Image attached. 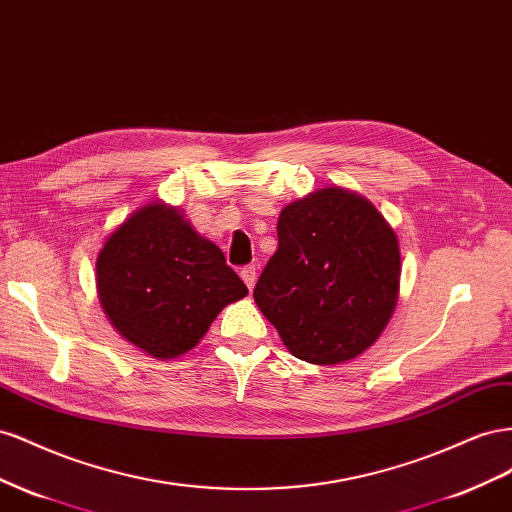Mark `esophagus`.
Returning <instances> with one entry per match:
<instances>
[{"label":"esophagus","instance_id":"34e87169","mask_svg":"<svg viewBox=\"0 0 512 512\" xmlns=\"http://www.w3.org/2000/svg\"><path fill=\"white\" fill-rule=\"evenodd\" d=\"M240 276H242V281L246 283V287L253 289L255 281H257V268L255 266H244V268H240Z\"/></svg>","mask_w":512,"mask_h":512}]
</instances>
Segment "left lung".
<instances>
[{"mask_svg":"<svg viewBox=\"0 0 512 512\" xmlns=\"http://www.w3.org/2000/svg\"><path fill=\"white\" fill-rule=\"evenodd\" d=\"M279 248L255 285V302L291 354L339 364L371 347L399 294L394 231L367 199L321 188L279 216Z\"/></svg>","mask_w":512,"mask_h":512,"instance_id":"8db88e82","label":"left lung"}]
</instances>
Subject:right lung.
Masks as SVG:
<instances>
[{
    "mask_svg": "<svg viewBox=\"0 0 512 512\" xmlns=\"http://www.w3.org/2000/svg\"><path fill=\"white\" fill-rule=\"evenodd\" d=\"M96 285L111 324L154 358L186 354L229 302L248 294L221 248L158 203L113 231L96 261Z\"/></svg>",
    "mask_w": 512,
    "mask_h": 512,
    "instance_id": "obj_1",
    "label": "right lung"
}]
</instances>
